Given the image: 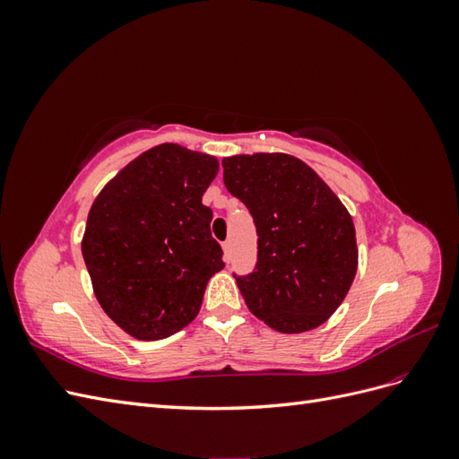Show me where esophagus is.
I'll return each mask as SVG.
<instances>
[{
	"label": "esophagus",
	"instance_id": "esophagus-1",
	"mask_svg": "<svg viewBox=\"0 0 459 459\" xmlns=\"http://www.w3.org/2000/svg\"><path fill=\"white\" fill-rule=\"evenodd\" d=\"M221 248H224V260L230 264L231 262V243L224 241L221 243Z\"/></svg>",
	"mask_w": 459,
	"mask_h": 459
}]
</instances>
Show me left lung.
Returning a JSON list of instances; mask_svg holds the SVG:
<instances>
[{
  "label": "left lung",
  "mask_w": 459,
  "mask_h": 459,
  "mask_svg": "<svg viewBox=\"0 0 459 459\" xmlns=\"http://www.w3.org/2000/svg\"><path fill=\"white\" fill-rule=\"evenodd\" d=\"M224 184L251 212L258 258L238 287L264 324L281 333L322 325L335 312L358 268L349 211L310 166L283 152L221 160Z\"/></svg>",
  "instance_id": "8db88e82"
}]
</instances>
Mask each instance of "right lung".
<instances>
[{
  "label": "right lung",
  "mask_w": 459,
  "mask_h": 459,
  "mask_svg": "<svg viewBox=\"0 0 459 459\" xmlns=\"http://www.w3.org/2000/svg\"><path fill=\"white\" fill-rule=\"evenodd\" d=\"M218 160L162 143L132 160L93 201L82 256L105 314L132 337L159 341L195 319L224 268L203 193Z\"/></svg>",
  "instance_id": "1"
}]
</instances>
